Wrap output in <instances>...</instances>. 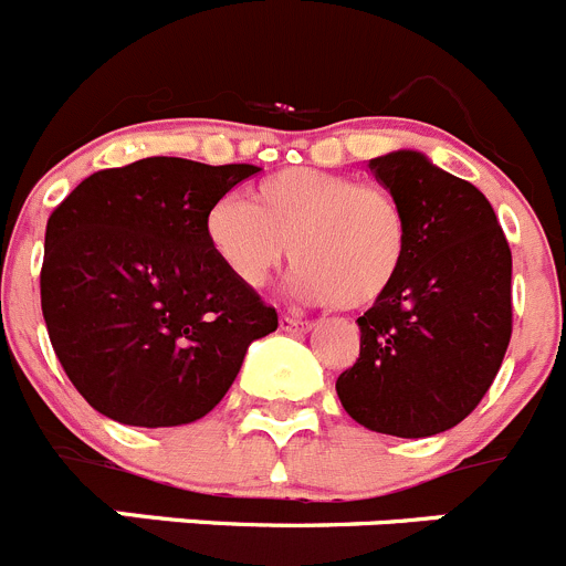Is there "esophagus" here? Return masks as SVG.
Listing matches in <instances>:
<instances>
[{"label":"esophagus","mask_w":566,"mask_h":566,"mask_svg":"<svg viewBox=\"0 0 566 566\" xmlns=\"http://www.w3.org/2000/svg\"><path fill=\"white\" fill-rule=\"evenodd\" d=\"M314 325L311 319H303V316H280V327L289 333H297V331H308Z\"/></svg>","instance_id":"esophagus-1"}]
</instances>
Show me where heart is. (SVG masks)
Segmentation results:
<instances>
[{"label": "heart", "mask_w": 566, "mask_h": 566, "mask_svg": "<svg viewBox=\"0 0 566 566\" xmlns=\"http://www.w3.org/2000/svg\"><path fill=\"white\" fill-rule=\"evenodd\" d=\"M206 239L241 286H266L292 247L297 297L367 308L406 266L408 219L386 188L297 166L258 182L250 202L219 199Z\"/></svg>", "instance_id": "b5f03b06"}]
</instances>
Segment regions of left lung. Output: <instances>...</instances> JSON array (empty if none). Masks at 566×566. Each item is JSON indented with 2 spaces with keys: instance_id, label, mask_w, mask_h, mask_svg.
Returning <instances> with one entry per match:
<instances>
[{
  "instance_id": "left-lung-1",
  "label": "left lung",
  "mask_w": 566,
  "mask_h": 566,
  "mask_svg": "<svg viewBox=\"0 0 566 566\" xmlns=\"http://www.w3.org/2000/svg\"><path fill=\"white\" fill-rule=\"evenodd\" d=\"M400 199L408 255L395 286L358 316L360 353L336 380L358 424L422 439L470 417L511 342V250L472 182L400 149L369 160Z\"/></svg>"
}]
</instances>
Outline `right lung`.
Listing matches in <instances>:
<instances>
[{
	"mask_svg": "<svg viewBox=\"0 0 566 566\" xmlns=\"http://www.w3.org/2000/svg\"><path fill=\"white\" fill-rule=\"evenodd\" d=\"M250 164L144 158L85 177L46 222L41 311L63 373L122 424L175 428L233 386L277 311L235 283L206 217Z\"/></svg>",
	"mask_w": 566,
	"mask_h": 566,
	"instance_id": "add662e5",
	"label": "right lung"
}]
</instances>
